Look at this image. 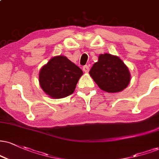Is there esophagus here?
Instances as JSON below:
<instances>
[{"mask_svg": "<svg viewBox=\"0 0 159 159\" xmlns=\"http://www.w3.org/2000/svg\"><path fill=\"white\" fill-rule=\"evenodd\" d=\"M83 70H84V72H89V67L87 66V65H86V66H83Z\"/></svg>", "mask_w": 159, "mask_h": 159, "instance_id": "obj_1", "label": "esophagus"}]
</instances>
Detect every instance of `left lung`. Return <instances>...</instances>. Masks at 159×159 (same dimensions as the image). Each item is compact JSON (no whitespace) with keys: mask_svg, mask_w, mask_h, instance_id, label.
Instances as JSON below:
<instances>
[{"mask_svg":"<svg viewBox=\"0 0 159 159\" xmlns=\"http://www.w3.org/2000/svg\"><path fill=\"white\" fill-rule=\"evenodd\" d=\"M89 75L101 89L109 93L124 90L130 82L129 70L119 57L104 53L89 70Z\"/></svg>","mask_w":159,"mask_h":159,"instance_id":"obj_1","label":"left lung"}]
</instances>
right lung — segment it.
I'll return each mask as SVG.
<instances>
[{
  "label": "right lung",
  "mask_w": 159,
  "mask_h": 159,
  "mask_svg": "<svg viewBox=\"0 0 159 159\" xmlns=\"http://www.w3.org/2000/svg\"><path fill=\"white\" fill-rule=\"evenodd\" d=\"M83 71L64 55L52 57L39 72V84L52 98H63L72 94Z\"/></svg>",
  "instance_id": "right-lung-1"
}]
</instances>
